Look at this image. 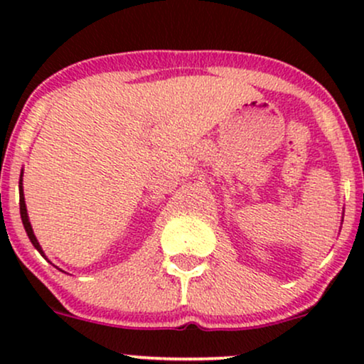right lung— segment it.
I'll return each instance as SVG.
<instances>
[{"instance_id":"right-lung-1","label":"right lung","mask_w":364,"mask_h":364,"mask_svg":"<svg viewBox=\"0 0 364 364\" xmlns=\"http://www.w3.org/2000/svg\"><path fill=\"white\" fill-rule=\"evenodd\" d=\"M18 188H20V215H22V223H23V228L25 231H27V236L28 240H31V243L34 245V248L39 252L43 257H46L43 248H41L39 241H37V237L34 235V231H32V225H31V220H28V215H27V207H25V198H23V186H22V174H20V183H18Z\"/></svg>"}]
</instances>
